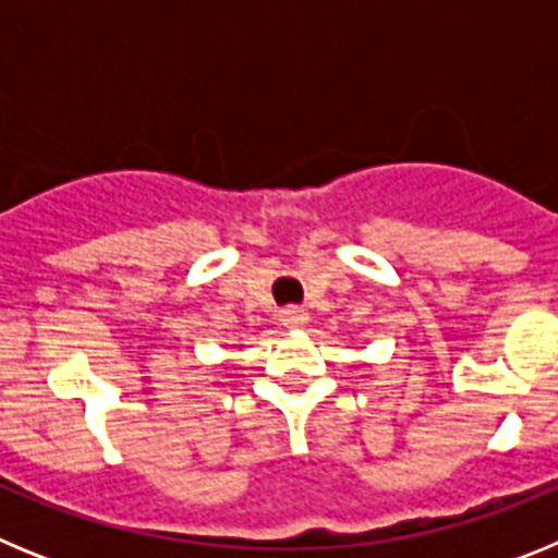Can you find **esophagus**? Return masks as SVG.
Instances as JSON below:
<instances>
[{
  "mask_svg": "<svg viewBox=\"0 0 558 558\" xmlns=\"http://www.w3.org/2000/svg\"><path fill=\"white\" fill-rule=\"evenodd\" d=\"M282 324L284 327H307L310 313L302 307H284L282 310Z\"/></svg>",
  "mask_w": 558,
  "mask_h": 558,
  "instance_id": "obj_1",
  "label": "esophagus"
}]
</instances>
